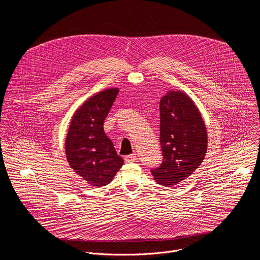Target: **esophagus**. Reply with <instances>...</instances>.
Here are the masks:
<instances>
[{"mask_svg":"<svg viewBox=\"0 0 260 260\" xmlns=\"http://www.w3.org/2000/svg\"><path fill=\"white\" fill-rule=\"evenodd\" d=\"M137 160V154H131L125 156V161L126 162H134Z\"/></svg>","mask_w":260,"mask_h":260,"instance_id":"esophagus-1","label":"esophagus"}]
</instances>
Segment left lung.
Returning a JSON list of instances; mask_svg holds the SVG:
<instances>
[{
	"instance_id": "1",
	"label": "left lung",
	"mask_w": 260,
	"mask_h": 260,
	"mask_svg": "<svg viewBox=\"0 0 260 260\" xmlns=\"http://www.w3.org/2000/svg\"><path fill=\"white\" fill-rule=\"evenodd\" d=\"M162 164L152 170L154 180L176 186L202 165L208 148L207 127L199 108L182 90H168L160 99Z\"/></svg>"
}]
</instances>
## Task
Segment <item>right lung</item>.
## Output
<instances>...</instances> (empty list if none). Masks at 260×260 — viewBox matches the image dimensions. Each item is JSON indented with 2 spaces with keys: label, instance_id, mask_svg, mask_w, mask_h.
I'll return each instance as SVG.
<instances>
[{
  "label": "right lung",
  "instance_id": "right-lung-1",
  "mask_svg": "<svg viewBox=\"0 0 260 260\" xmlns=\"http://www.w3.org/2000/svg\"><path fill=\"white\" fill-rule=\"evenodd\" d=\"M118 92V88H108L90 96L75 111L69 125L67 160L90 186L109 184L124 162L104 131V121Z\"/></svg>",
  "mask_w": 260,
  "mask_h": 260
}]
</instances>
